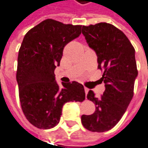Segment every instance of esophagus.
Listing matches in <instances>:
<instances>
[{"label": "esophagus", "mask_w": 148, "mask_h": 148, "mask_svg": "<svg viewBox=\"0 0 148 148\" xmlns=\"http://www.w3.org/2000/svg\"><path fill=\"white\" fill-rule=\"evenodd\" d=\"M84 90H85L86 95H87V93H88V92H89V89H88V88H86V87H85V88H84Z\"/></svg>", "instance_id": "34e87169"}]
</instances>
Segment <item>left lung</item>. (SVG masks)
<instances>
[{"mask_svg": "<svg viewBox=\"0 0 148 148\" xmlns=\"http://www.w3.org/2000/svg\"><path fill=\"white\" fill-rule=\"evenodd\" d=\"M82 34L97 56L105 91L100 97L88 92L86 97L94 102L96 111L82 115V123L91 132H103L117 124L132 99L137 77L135 49L122 31L109 23L83 26Z\"/></svg>", "mask_w": 148, "mask_h": 148, "instance_id": "obj_1", "label": "left lung"}]
</instances>
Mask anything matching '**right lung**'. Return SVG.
<instances>
[{
  "mask_svg": "<svg viewBox=\"0 0 148 148\" xmlns=\"http://www.w3.org/2000/svg\"><path fill=\"white\" fill-rule=\"evenodd\" d=\"M82 33V26L63 24L47 19L25 35L17 59L16 82L21 109L26 119L41 129L60 122L63 105L85 100L83 86L77 82H56L63 49Z\"/></svg>",
  "mask_w": 148,
  "mask_h": 148,
  "instance_id": "obj_1",
  "label": "right lung"
}]
</instances>
